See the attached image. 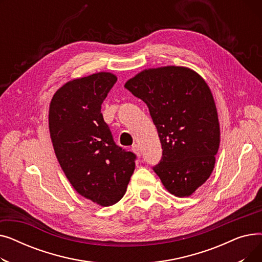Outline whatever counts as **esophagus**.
Listing matches in <instances>:
<instances>
[{"mask_svg":"<svg viewBox=\"0 0 262 262\" xmlns=\"http://www.w3.org/2000/svg\"><path fill=\"white\" fill-rule=\"evenodd\" d=\"M132 149H133V152H134L137 156H138V157L141 156V149H140V146H139L138 144H134L133 147H132Z\"/></svg>","mask_w":262,"mask_h":262,"instance_id":"obj_1","label":"esophagus"}]
</instances>
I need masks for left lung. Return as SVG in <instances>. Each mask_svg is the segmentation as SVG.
I'll use <instances>...</instances> for the list:
<instances>
[{
  "mask_svg": "<svg viewBox=\"0 0 262 262\" xmlns=\"http://www.w3.org/2000/svg\"><path fill=\"white\" fill-rule=\"evenodd\" d=\"M125 87L148 107L162 156L153 167L176 196H189L208 180L220 144L212 93L206 81L185 67L148 69Z\"/></svg>",
  "mask_w": 262,
  "mask_h": 262,
  "instance_id": "8db88e82",
  "label": "left lung"
}]
</instances>
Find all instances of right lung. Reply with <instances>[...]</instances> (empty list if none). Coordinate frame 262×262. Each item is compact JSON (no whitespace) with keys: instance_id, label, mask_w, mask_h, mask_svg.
I'll return each mask as SVG.
<instances>
[{"instance_id":"right-lung-1","label":"right lung","mask_w":262,"mask_h":262,"mask_svg":"<svg viewBox=\"0 0 262 262\" xmlns=\"http://www.w3.org/2000/svg\"><path fill=\"white\" fill-rule=\"evenodd\" d=\"M117 77L100 72L67 82L54 94L49 126L55 154L80 195L112 206L125 194L136 154L117 145L101 108Z\"/></svg>"}]
</instances>
